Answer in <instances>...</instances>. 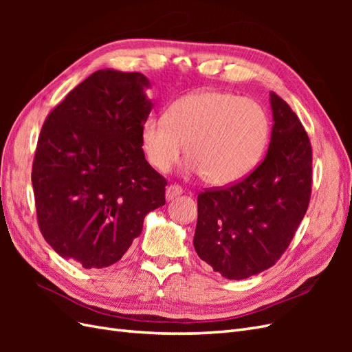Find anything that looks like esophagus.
<instances>
[{"label":"esophagus","mask_w":352,"mask_h":352,"mask_svg":"<svg viewBox=\"0 0 352 352\" xmlns=\"http://www.w3.org/2000/svg\"><path fill=\"white\" fill-rule=\"evenodd\" d=\"M182 192H184L182 186H179V185H176V184H175V185H168L167 189H166V198H167V199H173V198L179 197Z\"/></svg>","instance_id":"obj_1"}]
</instances>
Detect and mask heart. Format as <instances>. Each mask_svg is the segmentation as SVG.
Returning a JSON list of instances; mask_svg holds the SVG:
<instances>
[{
	"mask_svg": "<svg viewBox=\"0 0 352 352\" xmlns=\"http://www.w3.org/2000/svg\"><path fill=\"white\" fill-rule=\"evenodd\" d=\"M269 138V119L258 102L220 91L186 95L166 117L142 124L141 142L154 168L167 172L186 144L188 167L212 186L239 182L257 166Z\"/></svg>",
	"mask_w": 352,
	"mask_h": 352,
	"instance_id": "obj_1",
	"label": "heart"
}]
</instances>
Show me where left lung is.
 <instances>
[{"instance_id": "1", "label": "left lung", "mask_w": 352, "mask_h": 352, "mask_svg": "<svg viewBox=\"0 0 352 352\" xmlns=\"http://www.w3.org/2000/svg\"><path fill=\"white\" fill-rule=\"evenodd\" d=\"M270 104L274 123L263 162L239 182L207 188L197 199L195 251L226 279H247L278 263L310 204V138L278 94Z\"/></svg>"}]
</instances>
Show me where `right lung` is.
Returning a JSON list of instances; mask_svg holds the SVG:
<instances>
[{
	"label": "right lung",
	"mask_w": 352,
	"mask_h": 352,
	"mask_svg": "<svg viewBox=\"0 0 352 352\" xmlns=\"http://www.w3.org/2000/svg\"><path fill=\"white\" fill-rule=\"evenodd\" d=\"M148 87L142 73L98 70L42 124L32 164L38 226L52 250L85 269L119 261L148 212L166 204L167 180L141 142Z\"/></svg>",
	"instance_id": "1"
}]
</instances>
